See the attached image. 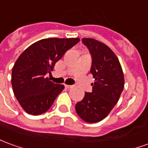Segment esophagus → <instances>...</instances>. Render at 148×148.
Returning <instances> with one entry per match:
<instances>
[{
    "instance_id": "obj_1",
    "label": "esophagus",
    "mask_w": 148,
    "mask_h": 148,
    "mask_svg": "<svg viewBox=\"0 0 148 148\" xmlns=\"http://www.w3.org/2000/svg\"><path fill=\"white\" fill-rule=\"evenodd\" d=\"M65 87L66 89H71L73 87V86H71V85H65Z\"/></svg>"
}]
</instances>
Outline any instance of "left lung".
Masks as SVG:
<instances>
[{
  "instance_id": "left-lung-1",
  "label": "left lung",
  "mask_w": 148,
  "mask_h": 148,
  "mask_svg": "<svg viewBox=\"0 0 148 148\" xmlns=\"http://www.w3.org/2000/svg\"><path fill=\"white\" fill-rule=\"evenodd\" d=\"M91 56L90 73L95 82L92 91L86 92L83 99L76 103L78 116L87 123H98L106 118L118 103L124 86V77L116 55L102 42L82 38Z\"/></svg>"
}]
</instances>
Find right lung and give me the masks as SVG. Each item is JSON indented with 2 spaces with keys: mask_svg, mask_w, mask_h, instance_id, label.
I'll return each mask as SVG.
<instances>
[{
  "mask_svg": "<svg viewBox=\"0 0 148 148\" xmlns=\"http://www.w3.org/2000/svg\"><path fill=\"white\" fill-rule=\"evenodd\" d=\"M79 38H46L29 46L14 64L12 86L14 95L28 114L38 115L49 110L63 85L49 81L57 62L67 50L79 42Z\"/></svg>",
  "mask_w": 148,
  "mask_h": 148,
  "instance_id": "obj_1",
  "label": "right lung"
}]
</instances>
